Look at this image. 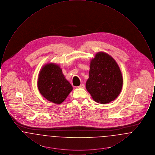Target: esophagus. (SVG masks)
Instances as JSON below:
<instances>
[{"mask_svg": "<svg viewBox=\"0 0 155 155\" xmlns=\"http://www.w3.org/2000/svg\"><path fill=\"white\" fill-rule=\"evenodd\" d=\"M79 88H85V85L84 84H81L79 87H78Z\"/></svg>", "mask_w": 155, "mask_h": 155, "instance_id": "1", "label": "esophagus"}]
</instances>
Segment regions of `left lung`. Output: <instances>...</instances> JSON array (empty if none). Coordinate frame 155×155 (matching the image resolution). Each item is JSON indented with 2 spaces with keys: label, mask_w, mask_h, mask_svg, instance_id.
Segmentation results:
<instances>
[{
  "label": "left lung",
  "mask_w": 155,
  "mask_h": 155,
  "mask_svg": "<svg viewBox=\"0 0 155 155\" xmlns=\"http://www.w3.org/2000/svg\"><path fill=\"white\" fill-rule=\"evenodd\" d=\"M86 88L93 99L105 104L114 101L123 87V77L117 63L111 56L98 52L90 63Z\"/></svg>",
  "instance_id": "obj_1"
}]
</instances>
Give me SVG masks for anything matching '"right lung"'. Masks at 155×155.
Here are the masks:
<instances>
[{
  "label": "right lung",
  "instance_id": "right-lung-1",
  "mask_svg": "<svg viewBox=\"0 0 155 155\" xmlns=\"http://www.w3.org/2000/svg\"><path fill=\"white\" fill-rule=\"evenodd\" d=\"M38 88L48 101L60 104L73 90V87L66 79L60 67L54 63H48L39 72Z\"/></svg>",
  "mask_w": 155,
  "mask_h": 155
}]
</instances>
